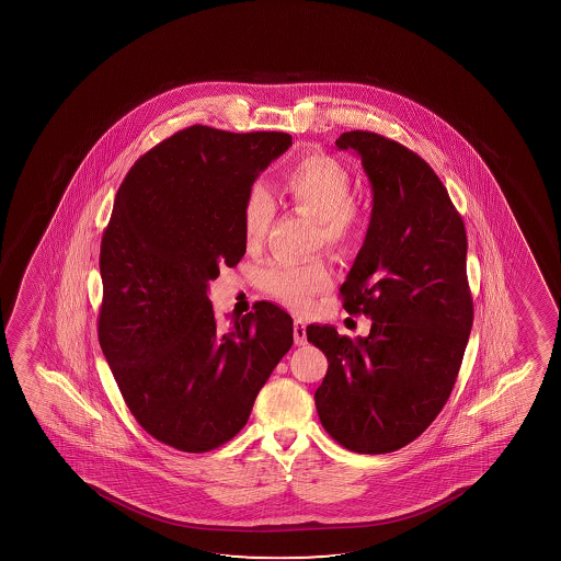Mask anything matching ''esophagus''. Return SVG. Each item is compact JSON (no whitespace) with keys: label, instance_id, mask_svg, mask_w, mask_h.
I'll use <instances>...</instances> for the list:
<instances>
[{"label":"esophagus","instance_id":"obj_1","mask_svg":"<svg viewBox=\"0 0 561 561\" xmlns=\"http://www.w3.org/2000/svg\"><path fill=\"white\" fill-rule=\"evenodd\" d=\"M293 337H295V345H307V325H305V322L302 320H295V323H293Z\"/></svg>","mask_w":561,"mask_h":561}]
</instances>
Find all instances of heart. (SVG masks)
<instances>
[{
  "label": "heart",
  "instance_id": "1",
  "mask_svg": "<svg viewBox=\"0 0 561 561\" xmlns=\"http://www.w3.org/2000/svg\"><path fill=\"white\" fill-rule=\"evenodd\" d=\"M285 190L293 205L318 220L320 241L345 253L360 243L366 216L354 205V180L343 162L330 154L300 159L285 176ZM276 215L272 193L262 184L249 187L243 203V233L249 245H259ZM266 291L295 308H308L312 297L331 284L322 261L274 262L262 276Z\"/></svg>",
  "mask_w": 561,
  "mask_h": 561
}]
</instances>
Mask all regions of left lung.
<instances>
[{"label":"left lung","mask_w":561,"mask_h":561,"mask_svg":"<svg viewBox=\"0 0 561 561\" xmlns=\"http://www.w3.org/2000/svg\"><path fill=\"white\" fill-rule=\"evenodd\" d=\"M374 192L368 231L341 285L343 307L369 316L368 337L308 325L330 368L314 400L323 430L353 453L399 450L443 410L473 323L461 216L430 164L374 131H345Z\"/></svg>","instance_id":"8db88e82"}]
</instances>
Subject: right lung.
Wrapping results in <instances>:
<instances>
[{"instance_id":"1","label":"right lung","mask_w":561,"mask_h":561,"mask_svg":"<svg viewBox=\"0 0 561 561\" xmlns=\"http://www.w3.org/2000/svg\"><path fill=\"white\" fill-rule=\"evenodd\" d=\"M291 144L195 124L144 154L116 192L101 239V351L139 425L182 453L236 437L291 348L282 308L262 300L220 330L207 295L245 254L249 187Z\"/></svg>"}]
</instances>
